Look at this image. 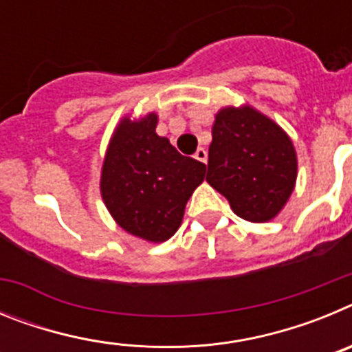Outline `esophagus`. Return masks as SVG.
Instances as JSON below:
<instances>
[{
    "instance_id": "esophagus-1",
    "label": "esophagus",
    "mask_w": 352,
    "mask_h": 352,
    "mask_svg": "<svg viewBox=\"0 0 352 352\" xmlns=\"http://www.w3.org/2000/svg\"><path fill=\"white\" fill-rule=\"evenodd\" d=\"M194 158H195V160H199V162H203V164H206V160H208L206 149H204V148H197V151H195V153H194Z\"/></svg>"
}]
</instances>
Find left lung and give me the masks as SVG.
Here are the masks:
<instances>
[{
    "mask_svg": "<svg viewBox=\"0 0 352 352\" xmlns=\"http://www.w3.org/2000/svg\"><path fill=\"white\" fill-rule=\"evenodd\" d=\"M298 178V157L278 123L243 104L214 114L206 182L248 222H270L284 210Z\"/></svg>",
    "mask_w": 352,
    "mask_h": 352,
    "instance_id": "8db88e82",
    "label": "left lung"
}]
</instances>
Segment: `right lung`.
Wrapping results in <instances>:
<instances>
[{"mask_svg":"<svg viewBox=\"0 0 352 352\" xmlns=\"http://www.w3.org/2000/svg\"><path fill=\"white\" fill-rule=\"evenodd\" d=\"M157 125V113L121 118L100 173L102 201L114 222L149 243L167 241L178 231L186 203L206 174L203 162L183 157L158 135Z\"/></svg>","mask_w":352,"mask_h":352,"instance_id":"obj_1","label":"right lung"}]
</instances>
